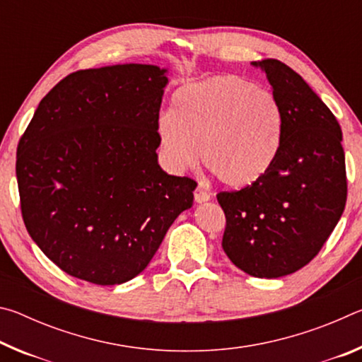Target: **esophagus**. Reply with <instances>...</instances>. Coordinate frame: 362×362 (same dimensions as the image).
<instances>
[{
    "mask_svg": "<svg viewBox=\"0 0 362 362\" xmlns=\"http://www.w3.org/2000/svg\"><path fill=\"white\" fill-rule=\"evenodd\" d=\"M211 199V193L206 192L203 187H198L194 189V201L196 203H206Z\"/></svg>",
    "mask_w": 362,
    "mask_h": 362,
    "instance_id": "1",
    "label": "esophagus"
}]
</instances>
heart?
Wrapping results in <instances>:
<instances>
[{
	"label": "heart",
	"mask_w": 362,
	"mask_h": 362,
	"mask_svg": "<svg viewBox=\"0 0 362 362\" xmlns=\"http://www.w3.org/2000/svg\"><path fill=\"white\" fill-rule=\"evenodd\" d=\"M156 132L170 168L182 170L199 156L231 188L262 180L276 161L283 116L274 97L246 78L218 75L175 90L170 113Z\"/></svg>",
	"instance_id": "heart-1"
}]
</instances>
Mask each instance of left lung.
Here are the masks:
<instances>
[{
    "instance_id": "1",
    "label": "left lung",
    "mask_w": 362,
    "mask_h": 362,
    "mask_svg": "<svg viewBox=\"0 0 362 362\" xmlns=\"http://www.w3.org/2000/svg\"><path fill=\"white\" fill-rule=\"evenodd\" d=\"M252 65L281 108L279 153L262 180L217 201L225 254L250 276L272 279L310 263L334 231L346 203L345 153L339 121L298 73L276 59Z\"/></svg>"
}]
</instances>
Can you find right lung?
Returning <instances> with one entry per match:
<instances>
[{
    "mask_svg": "<svg viewBox=\"0 0 362 362\" xmlns=\"http://www.w3.org/2000/svg\"><path fill=\"white\" fill-rule=\"evenodd\" d=\"M164 69L79 70L42 97L17 146L28 235L70 276L122 284L148 265L196 182L159 168Z\"/></svg>",
    "mask_w": 362,
    "mask_h": 362,
    "instance_id": "1",
    "label": "right lung"
}]
</instances>
